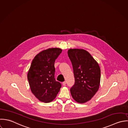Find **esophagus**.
I'll use <instances>...</instances> for the list:
<instances>
[{"label":"esophagus","mask_w":128,"mask_h":128,"mask_svg":"<svg viewBox=\"0 0 128 128\" xmlns=\"http://www.w3.org/2000/svg\"><path fill=\"white\" fill-rule=\"evenodd\" d=\"M66 84V82H62V85H64V86H65Z\"/></svg>","instance_id":"esophagus-1"}]
</instances>
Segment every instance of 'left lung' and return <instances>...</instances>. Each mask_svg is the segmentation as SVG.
<instances>
[{
    "label": "left lung",
    "mask_w": 128,
    "mask_h": 128,
    "mask_svg": "<svg viewBox=\"0 0 128 128\" xmlns=\"http://www.w3.org/2000/svg\"><path fill=\"white\" fill-rule=\"evenodd\" d=\"M68 56L73 66L74 85L70 91L78 103L89 101L99 89L101 71L98 62L85 50L70 48Z\"/></svg>",
    "instance_id": "8db88e82"
}]
</instances>
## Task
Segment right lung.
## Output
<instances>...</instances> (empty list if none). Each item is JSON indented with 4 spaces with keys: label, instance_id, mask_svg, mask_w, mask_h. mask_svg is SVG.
Masks as SVG:
<instances>
[{
    "label": "right lung",
    "instance_id": "obj_1",
    "mask_svg": "<svg viewBox=\"0 0 128 128\" xmlns=\"http://www.w3.org/2000/svg\"><path fill=\"white\" fill-rule=\"evenodd\" d=\"M62 52L57 48L43 50L32 62L27 78L31 92L41 102L52 101L60 90L61 84L54 78V64Z\"/></svg>",
    "mask_w": 128,
    "mask_h": 128
}]
</instances>
